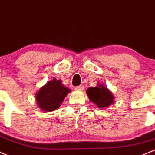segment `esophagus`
Masks as SVG:
<instances>
[{
  "mask_svg": "<svg viewBox=\"0 0 155 155\" xmlns=\"http://www.w3.org/2000/svg\"><path fill=\"white\" fill-rule=\"evenodd\" d=\"M83 88H84V85H79V86L75 87V89H76V90H82V89H83Z\"/></svg>",
  "mask_w": 155,
  "mask_h": 155,
  "instance_id": "obj_1",
  "label": "esophagus"
}]
</instances>
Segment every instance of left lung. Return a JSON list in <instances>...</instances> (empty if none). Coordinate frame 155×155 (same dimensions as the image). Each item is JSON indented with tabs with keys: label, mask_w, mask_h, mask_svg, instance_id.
I'll list each match as a JSON object with an SVG mask.
<instances>
[{
	"label": "left lung",
	"mask_w": 155,
	"mask_h": 155,
	"mask_svg": "<svg viewBox=\"0 0 155 155\" xmlns=\"http://www.w3.org/2000/svg\"><path fill=\"white\" fill-rule=\"evenodd\" d=\"M86 93L90 100L100 108L107 107L114 102L112 93L104 85L88 88Z\"/></svg>",
	"instance_id": "left-lung-1"
}]
</instances>
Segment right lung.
Listing matches in <instances>:
<instances>
[{"label": "right lung", "instance_id": "1", "mask_svg": "<svg viewBox=\"0 0 155 155\" xmlns=\"http://www.w3.org/2000/svg\"><path fill=\"white\" fill-rule=\"evenodd\" d=\"M69 92L70 89L64 87L61 80L53 79L38 91L36 101L41 110L50 112L59 108Z\"/></svg>", "mask_w": 155, "mask_h": 155}]
</instances>
